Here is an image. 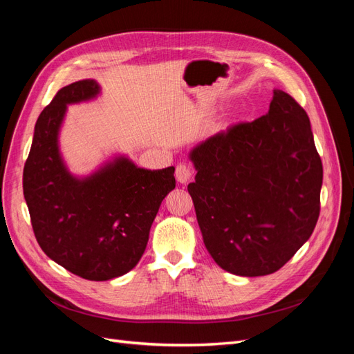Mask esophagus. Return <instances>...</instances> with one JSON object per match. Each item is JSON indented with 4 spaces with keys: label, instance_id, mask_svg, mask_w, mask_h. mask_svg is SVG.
Returning <instances> with one entry per match:
<instances>
[{
    "label": "esophagus",
    "instance_id": "34e87169",
    "mask_svg": "<svg viewBox=\"0 0 354 354\" xmlns=\"http://www.w3.org/2000/svg\"><path fill=\"white\" fill-rule=\"evenodd\" d=\"M192 174H194V173H192L190 167L186 165V164H178L176 167V178H177L178 183H181V185H186L187 181L192 178Z\"/></svg>",
    "mask_w": 354,
    "mask_h": 354
}]
</instances>
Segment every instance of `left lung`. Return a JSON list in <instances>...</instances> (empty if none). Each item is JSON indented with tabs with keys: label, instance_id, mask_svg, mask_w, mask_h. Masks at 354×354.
Here are the masks:
<instances>
[{
	"label": "left lung",
	"instance_id": "8db88e82",
	"mask_svg": "<svg viewBox=\"0 0 354 354\" xmlns=\"http://www.w3.org/2000/svg\"><path fill=\"white\" fill-rule=\"evenodd\" d=\"M189 159L202 239L223 270L274 273L312 236L322 160L306 111L285 91L273 90L267 115L208 137Z\"/></svg>",
	"mask_w": 354,
	"mask_h": 354
}]
</instances>
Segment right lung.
Here are the masks:
<instances>
[{
  "label": "right lung",
  "instance_id": "1",
  "mask_svg": "<svg viewBox=\"0 0 354 354\" xmlns=\"http://www.w3.org/2000/svg\"><path fill=\"white\" fill-rule=\"evenodd\" d=\"M102 87L82 80L63 87L38 116L24 168V195L41 250L88 281L134 269L160 202L176 187L174 167L147 169L113 153L88 174H73L60 151L69 104L88 103Z\"/></svg>",
  "mask_w": 354,
  "mask_h": 354
}]
</instances>
